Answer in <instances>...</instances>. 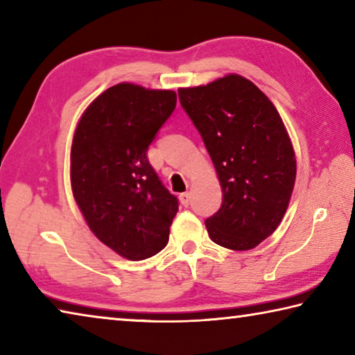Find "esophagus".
Returning a JSON list of instances; mask_svg holds the SVG:
<instances>
[{
    "instance_id": "34e87169",
    "label": "esophagus",
    "mask_w": 355,
    "mask_h": 355,
    "mask_svg": "<svg viewBox=\"0 0 355 355\" xmlns=\"http://www.w3.org/2000/svg\"><path fill=\"white\" fill-rule=\"evenodd\" d=\"M178 199H180V202H182L183 207H188L189 202H191V194H189V192H183V194H180Z\"/></svg>"
}]
</instances>
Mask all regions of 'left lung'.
Segmentation results:
<instances>
[{
    "label": "left lung",
    "mask_w": 355,
    "mask_h": 355,
    "mask_svg": "<svg viewBox=\"0 0 355 355\" xmlns=\"http://www.w3.org/2000/svg\"><path fill=\"white\" fill-rule=\"evenodd\" d=\"M178 97L224 194L219 211L205 220L209 238L232 250L257 248L277 230L296 182V153L277 107L238 73L180 87Z\"/></svg>",
    "instance_id": "left-lung-1"
}]
</instances>
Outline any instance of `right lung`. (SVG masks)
I'll list each match as a JSON object with an SVG mask.
<instances>
[{"label": "right lung", "instance_id": "obj_1", "mask_svg": "<svg viewBox=\"0 0 355 355\" xmlns=\"http://www.w3.org/2000/svg\"><path fill=\"white\" fill-rule=\"evenodd\" d=\"M175 105L173 91L119 83L84 110L71 139L76 205L94 235L131 261L166 248L178 211L177 197L147 159L148 146Z\"/></svg>", "mask_w": 355, "mask_h": 355}]
</instances>
